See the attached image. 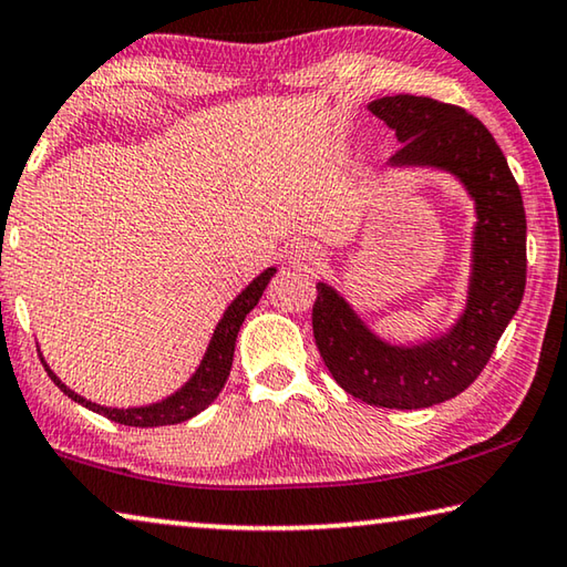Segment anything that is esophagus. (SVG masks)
Masks as SVG:
<instances>
[{
  "instance_id": "esophagus-1",
  "label": "esophagus",
  "mask_w": 567,
  "mask_h": 567,
  "mask_svg": "<svg viewBox=\"0 0 567 567\" xmlns=\"http://www.w3.org/2000/svg\"><path fill=\"white\" fill-rule=\"evenodd\" d=\"M289 264L313 271L316 266L323 264V251L311 241H293L289 246Z\"/></svg>"
}]
</instances>
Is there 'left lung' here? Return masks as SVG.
<instances>
[{"instance_id": "1", "label": "left lung", "mask_w": 567, "mask_h": 567, "mask_svg": "<svg viewBox=\"0 0 567 567\" xmlns=\"http://www.w3.org/2000/svg\"><path fill=\"white\" fill-rule=\"evenodd\" d=\"M369 109L399 136L393 166L445 168L473 196L478 224L468 303L449 333L405 349L373 336L336 289L319 284L313 339L326 369L353 399L379 409H429L478 379L523 301V196L493 134L465 109L413 94L375 99Z\"/></svg>"}]
</instances>
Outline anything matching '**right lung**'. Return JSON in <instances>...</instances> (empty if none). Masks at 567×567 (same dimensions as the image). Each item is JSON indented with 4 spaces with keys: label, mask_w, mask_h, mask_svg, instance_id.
Here are the masks:
<instances>
[{
    "label": "right lung",
    "mask_w": 567,
    "mask_h": 567,
    "mask_svg": "<svg viewBox=\"0 0 567 567\" xmlns=\"http://www.w3.org/2000/svg\"><path fill=\"white\" fill-rule=\"evenodd\" d=\"M274 274H276V268H266L261 276H256L254 281L236 296L234 303L226 309L224 319L216 326L212 343H208V349L204 353L202 365H198L196 373L182 385V389H178L174 395H168V399H164V401L152 403V405H142V409H106V405L92 403V401L82 399V395H76L74 391H69L42 359L44 371L49 373V379H52L59 389L69 395V399L82 403L84 409L104 415V419L114 421V423L134 425V429H156V425L184 423L188 419H194L196 413L208 409V405L214 403L216 395L221 393L228 373H231L238 329H241L246 313L254 309L258 299H261V293L268 286V281H271Z\"/></svg>",
    "instance_id": "right-lung-1"
}]
</instances>
